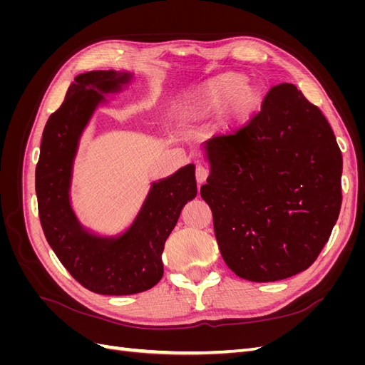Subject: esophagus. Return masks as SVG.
Listing matches in <instances>:
<instances>
[{
	"mask_svg": "<svg viewBox=\"0 0 365 365\" xmlns=\"http://www.w3.org/2000/svg\"><path fill=\"white\" fill-rule=\"evenodd\" d=\"M208 176V170L204 168V165H197L196 168V181H197V185H201L205 182Z\"/></svg>",
	"mask_w": 365,
	"mask_h": 365,
	"instance_id": "34e87169",
	"label": "esophagus"
}]
</instances>
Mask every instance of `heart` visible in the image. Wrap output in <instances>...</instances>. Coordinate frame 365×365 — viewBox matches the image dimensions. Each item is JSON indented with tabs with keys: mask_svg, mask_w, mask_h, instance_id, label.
<instances>
[{
	"mask_svg": "<svg viewBox=\"0 0 365 365\" xmlns=\"http://www.w3.org/2000/svg\"><path fill=\"white\" fill-rule=\"evenodd\" d=\"M257 102V93L247 85V77L224 73L187 91L181 102V115L195 123H208L225 117L227 126L244 123Z\"/></svg>",
	"mask_w": 365,
	"mask_h": 365,
	"instance_id": "b5f03b06",
	"label": "heart"
}]
</instances>
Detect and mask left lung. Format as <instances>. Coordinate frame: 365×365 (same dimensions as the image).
<instances>
[{
	"instance_id": "left-lung-1",
	"label": "left lung",
	"mask_w": 365,
	"mask_h": 365,
	"mask_svg": "<svg viewBox=\"0 0 365 365\" xmlns=\"http://www.w3.org/2000/svg\"><path fill=\"white\" fill-rule=\"evenodd\" d=\"M204 150L210 175L201 196L227 267L259 283L311 267L342 201V155L323 113L295 85L280 83L247 126L208 140Z\"/></svg>"
}]
</instances>
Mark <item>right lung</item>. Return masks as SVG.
<instances>
[{"label": "right lung", "mask_w": 365, "mask_h": 365, "mask_svg": "<svg viewBox=\"0 0 365 365\" xmlns=\"http://www.w3.org/2000/svg\"><path fill=\"white\" fill-rule=\"evenodd\" d=\"M130 73L97 70L76 76L65 101L42 132L36 164L39 219L48 245L83 288L102 295L148 291L163 277L161 254L182 207L196 196L195 164L152 182L132 225L118 236H97L73 212V163L83 129L105 94L123 90Z\"/></svg>", "instance_id": "obj_1"}]
</instances>
